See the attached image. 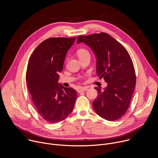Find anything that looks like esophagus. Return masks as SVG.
<instances>
[{"mask_svg":"<svg viewBox=\"0 0 158 158\" xmlns=\"http://www.w3.org/2000/svg\"><path fill=\"white\" fill-rule=\"evenodd\" d=\"M88 89L87 87H82L81 89H80L79 90H78V92L80 93V92H85L87 91Z\"/></svg>","mask_w":158,"mask_h":158,"instance_id":"esophagus-1","label":"esophagus"}]
</instances>
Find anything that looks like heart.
Wrapping results in <instances>:
<instances>
[{"instance_id": "heart-1", "label": "heart", "mask_w": 158, "mask_h": 158, "mask_svg": "<svg viewBox=\"0 0 158 158\" xmlns=\"http://www.w3.org/2000/svg\"><path fill=\"white\" fill-rule=\"evenodd\" d=\"M76 53L80 60L84 58V57L90 55V52L89 51L84 48H80L77 49L76 51Z\"/></svg>"}]
</instances>
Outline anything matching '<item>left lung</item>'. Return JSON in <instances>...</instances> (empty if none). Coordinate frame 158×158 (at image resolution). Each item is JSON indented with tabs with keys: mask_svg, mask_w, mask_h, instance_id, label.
Wrapping results in <instances>:
<instances>
[{
	"mask_svg": "<svg viewBox=\"0 0 158 158\" xmlns=\"http://www.w3.org/2000/svg\"><path fill=\"white\" fill-rule=\"evenodd\" d=\"M84 42L97 58V74L103 78L107 86L98 92L92 102L95 112L109 121L123 116L130 106L136 77L131 58L126 48L108 33L101 32L79 36L77 43Z\"/></svg>",
	"mask_w": 158,
	"mask_h": 158,
	"instance_id": "obj_1",
	"label": "left lung"
}]
</instances>
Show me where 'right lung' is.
Masks as SVG:
<instances>
[{
  "label": "right lung",
  "instance_id": "right-lung-1",
  "mask_svg": "<svg viewBox=\"0 0 158 158\" xmlns=\"http://www.w3.org/2000/svg\"><path fill=\"white\" fill-rule=\"evenodd\" d=\"M76 37L49 38L41 42L31 54L26 81L31 100L40 116L56 123L65 119L74 107L77 92L58 84L68 50Z\"/></svg>",
  "mask_w": 158,
  "mask_h": 158
}]
</instances>
